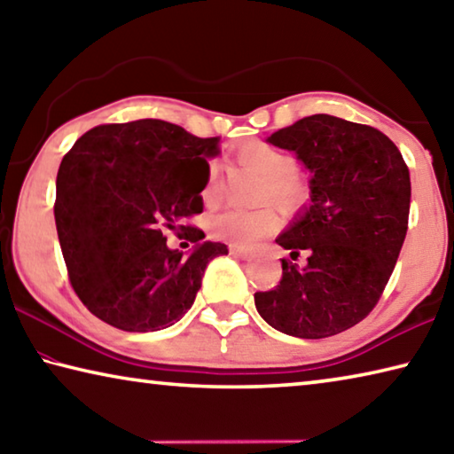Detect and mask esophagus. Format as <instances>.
<instances>
[{
    "label": "esophagus",
    "instance_id": "34e87169",
    "mask_svg": "<svg viewBox=\"0 0 454 454\" xmlns=\"http://www.w3.org/2000/svg\"><path fill=\"white\" fill-rule=\"evenodd\" d=\"M230 254L232 256H236V258H250L252 256V252L250 250H246V248H242V246H230Z\"/></svg>",
    "mask_w": 454,
    "mask_h": 454
}]
</instances>
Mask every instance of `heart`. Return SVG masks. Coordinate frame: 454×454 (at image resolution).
<instances>
[{"instance_id":"b5f03b06","label":"heart","mask_w":454,"mask_h":454,"mask_svg":"<svg viewBox=\"0 0 454 454\" xmlns=\"http://www.w3.org/2000/svg\"><path fill=\"white\" fill-rule=\"evenodd\" d=\"M238 160L248 170L262 176L258 184L256 198L260 202L272 200L284 210L301 208L309 200V186L296 174L298 160L292 152L276 148L266 142H252L238 150ZM218 166H208V176L202 190L204 204L212 206L218 198L216 188ZM210 234L218 240L230 242L234 246H252L262 238L270 236L278 228V214L272 206H260L254 210L230 208L210 218Z\"/></svg>"}]
</instances>
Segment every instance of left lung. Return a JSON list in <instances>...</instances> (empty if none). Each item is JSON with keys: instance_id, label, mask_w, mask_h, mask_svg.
Returning <instances> with one entry per match:
<instances>
[{"instance_id": "8db88e82", "label": "left lung", "mask_w": 454, "mask_h": 454, "mask_svg": "<svg viewBox=\"0 0 454 454\" xmlns=\"http://www.w3.org/2000/svg\"><path fill=\"white\" fill-rule=\"evenodd\" d=\"M268 142L296 152L312 172V204L276 244L301 252L282 258V278L256 292L268 325L298 338H326L366 318L401 254L411 210L403 153L380 129L314 114Z\"/></svg>"}]
</instances>
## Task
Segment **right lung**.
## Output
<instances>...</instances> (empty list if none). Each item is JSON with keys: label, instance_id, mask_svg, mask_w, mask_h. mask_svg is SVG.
Listing matches in <instances>:
<instances>
[{"label": "right lung", "instance_id": "1", "mask_svg": "<svg viewBox=\"0 0 454 454\" xmlns=\"http://www.w3.org/2000/svg\"><path fill=\"white\" fill-rule=\"evenodd\" d=\"M220 137H196L162 120L102 124L61 160L56 228L67 278L86 309L126 333L178 322L194 304L210 260L228 254L198 226L208 162ZM166 229L197 246L170 251Z\"/></svg>", "mask_w": 454, "mask_h": 454}]
</instances>
